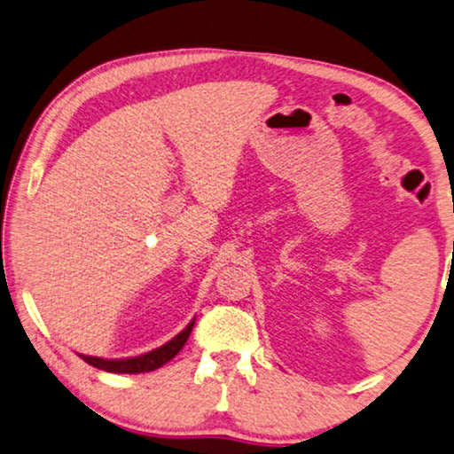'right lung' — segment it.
I'll return each instance as SVG.
<instances>
[{"instance_id":"1","label":"right lung","mask_w":454,"mask_h":454,"mask_svg":"<svg viewBox=\"0 0 454 454\" xmlns=\"http://www.w3.org/2000/svg\"><path fill=\"white\" fill-rule=\"evenodd\" d=\"M196 321V319H193ZM193 321L190 323L188 327H185L182 333H177L174 340L168 341L161 348H157L153 351H149V354H143V356H137V357H125V359H103V357H92V356H82L86 364L95 365L98 370H105V372H113V373H143V372H153L157 368H161L169 362V359H174L179 349L184 348L185 341H188V337L193 329Z\"/></svg>"}]
</instances>
